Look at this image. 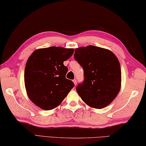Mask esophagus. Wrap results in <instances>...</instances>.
<instances>
[{
    "mask_svg": "<svg viewBox=\"0 0 146 146\" xmlns=\"http://www.w3.org/2000/svg\"><path fill=\"white\" fill-rule=\"evenodd\" d=\"M73 82H74V84H75V85L77 84V80H76V79L73 80Z\"/></svg>",
    "mask_w": 146,
    "mask_h": 146,
    "instance_id": "34e87169",
    "label": "esophagus"
}]
</instances>
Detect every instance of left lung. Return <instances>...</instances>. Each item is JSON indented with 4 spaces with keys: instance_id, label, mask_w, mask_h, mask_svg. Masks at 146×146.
Masks as SVG:
<instances>
[{
    "instance_id": "1",
    "label": "left lung",
    "mask_w": 146,
    "mask_h": 146,
    "mask_svg": "<svg viewBox=\"0 0 146 146\" xmlns=\"http://www.w3.org/2000/svg\"><path fill=\"white\" fill-rule=\"evenodd\" d=\"M74 58L84 70V80L76 88L86 105L102 109L110 105L121 88L120 62L110 50L93 45L75 50Z\"/></svg>"
}]
</instances>
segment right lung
<instances>
[{
    "mask_svg": "<svg viewBox=\"0 0 146 146\" xmlns=\"http://www.w3.org/2000/svg\"><path fill=\"white\" fill-rule=\"evenodd\" d=\"M73 48L51 46L35 50L25 69V84L28 96L44 110H51L63 102L74 86L65 78L68 71L64 62L73 55Z\"/></svg>",
    "mask_w": 146,
    "mask_h": 146,
    "instance_id": "add662e5",
    "label": "right lung"
}]
</instances>
